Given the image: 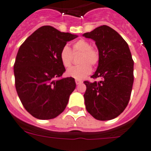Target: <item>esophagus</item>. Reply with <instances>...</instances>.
<instances>
[{
    "label": "esophagus",
    "mask_w": 151,
    "mask_h": 151,
    "mask_svg": "<svg viewBox=\"0 0 151 151\" xmlns=\"http://www.w3.org/2000/svg\"><path fill=\"white\" fill-rule=\"evenodd\" d=\"M82 83V81H80V80H76V83L77 85H78V84H80V83Z\"/></svg>",
    "instance_id": "1"
}]
</instances>
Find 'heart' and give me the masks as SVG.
<instances>
[{
	"label": "heart",
	"instance_id": "b5f03b06",
	"mask_svg": "<svg viewBox=\"0 0 151 151\" xmlns=\"http://www.w3.org/2000/svg\"><path fill=\"white\" fill-rule=\"evenodd\" d=\"M81 53L78 59V66L73 67L67 70V76L76 79H83L89 75L92 71L90 65L95 67L99 63L100 53L95 47H92L90 42L81 39L73 45V53L68 45L64 46L60 51L59 58L65 68H68L72 65L73 53Z\"/></svg>",
	"mask_w": 151,
	"mask_h": 151
}]
</instances>
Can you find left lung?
Listing matches in <instances>:
<instances>
[{
  "instance_id": "left-lung-1",
  "label": "left lung",
  "mask_w": 151,
  "mask_h": 151,
  "mask_svg": "<svg viewBox=\"0 0 151 151\" xmlns=\"http://www.w3.org/2000/svg\"><path fill=\"white\" fill-rule=\"evenodd\" d=\"M83 36L95 40L100 53L98 69L91 78L102 79L83 82L86 86L83 95L86 109L96 120H112L124 111L131 97L134 83L131 51L124 39L107 25Z\"/></svg>"
}]
</instances>
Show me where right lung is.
<instances>
[{
    "label": "right lung",
    "mask_w": 151,
    "mask_h": 151,
    "mask_svg": "<svg viewBox=\"0 0 151 151\" xmlns=\"http://www.w3.org/2000/svg\"><path fill=\"white\" fill-rule=\"evenodd\" d=\"M45 25L20 45L14 65L15 87L22 104L40 120L63 112L76 88L73 78H62L65 68L59 58L67 42L77 37Z\"/></svg>",
    "instance_id": "add662e5"
}]
</instances>
